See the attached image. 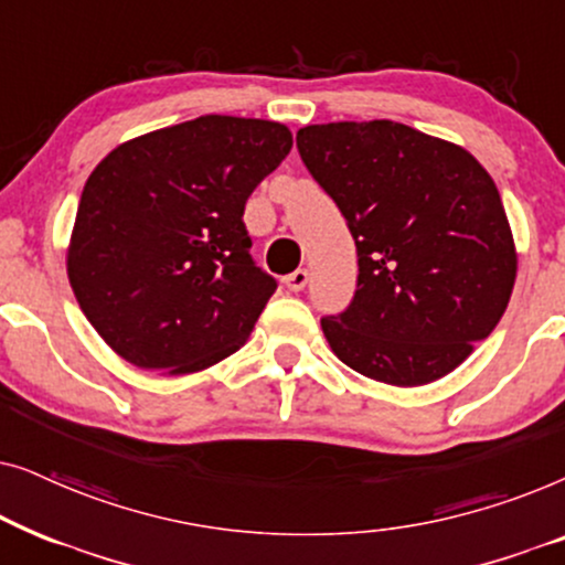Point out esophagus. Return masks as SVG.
<instances>
[{"label":"esophagus","mask_w":565,"mask_h":565,"mask_svg":"<svg viewBox=\"0 0 565 565\" xmlns=\"http://www.w3.org/2000/svg\"><path fill=\"white\" fill-rule=\"evenodd\" d=\"M308 280H311V273H308V269H296V273L285 277V288L292 292H300L308 285Z\"/></svg>","instance_id":"34e87169"}]
</instances>
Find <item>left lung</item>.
Returning a JSON list of instances; mask_svg holds the SVG:
<instances>
[{"label": "left lung", "instance_id": "obj_1", "mask_svg": "<svg viewBox=\"0 0 565 565\" xmlns=\"http://www.w3.org/2000/svg\"><path fill=\"white\" fill-rule=\"evenodd\" d=\"M358 246V290L321 319L344 365L414 388L452 373L497 329L516 252L473 153L393 120L323 122L296 136Z\"/></svg>", "mask_w": 565, "mask_h": 565}]
</instances>
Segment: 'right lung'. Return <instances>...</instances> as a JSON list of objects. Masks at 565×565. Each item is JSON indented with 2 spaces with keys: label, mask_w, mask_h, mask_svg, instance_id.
Segmentation results:
<instances>
[{
  "label": "right lung",
  "mask_w": 565,
  "mask_h": 565,
  "mask_svg": "<svg viewBox=\"0 0 565 565\" xmlns=\"http://www.w3.org/2000/svg\"><path fill=\"white\" fill-rule=\"evenodd\" d=\"M290 146L282 122L203 115L99 161L76 207L66 273L113 352L184 375L246 342L277 282L254 265L244 205Z\"/></svg>",
  "instance_id": "right-lung-1"
}]
</instances>
